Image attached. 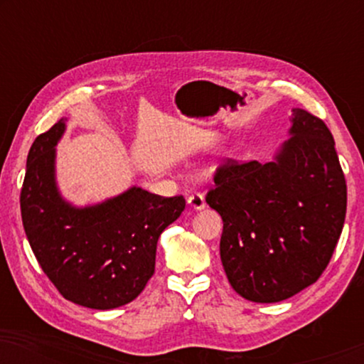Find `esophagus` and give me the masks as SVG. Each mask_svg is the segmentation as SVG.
I'll return each instance as SVG.
<instances>
[{"instance_id":"34e87169","label":"esophagus","mask_w":364,"mask_h":364,"mask_svg":"<svg viewBox=\"0 0 364 364\" xmlns=\"http://www.w3.org/2000/svg\"><path fill=\"white\" fill-rule=\"evenodd\" d=\"M188 205L196 210H200V208L205 207V197H203L202 192H193L188 196Z\"/></svg>"}]
</instances>
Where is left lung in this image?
Masks as SVG:
<instances>
[{"label":"left lung","instance_id":"1","mask_svg":"<svg viewBox=\"0 0 364 364\" xmlns=\"http://www.w3.org/2000/svg\"><path fill=\"white\" fill-rule=\"evenodd\" d=\"M291 137L275 161L227 159L205 200L220 213V258L245 300L275 303L315 283L346 215V181L320 117L293 109Z\"/></svg>","mask_w":364,"mask_h":364}]
</instances>
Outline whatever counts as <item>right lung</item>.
Listing matches in <instances>:
<instances>
[{
    "instance_id": "obj_1",
    "label": "right lung",
    "mask_w": 364,
    "mask_h": 364,
    "mask_svg": "<svg viewBox=\"0 0 364 364\" xmlns=\"http://www.w3.org/2000/svg\"><path fill=\"white\" fill-rule=\"evenodd\" d=\"M63 119L28 154L21 218L39 267L76 305L111 310L141 295L156 270L157 240L186 208L183 196L132 187L96 207H71L54 183V146Z\"/></svg>"
}]
</instances>
